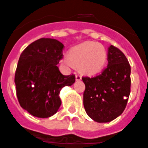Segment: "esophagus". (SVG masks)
Instances as JSON below:
<instances>
[{"label": "esophagus", "mask_w": 148, "mask_h": 148, "mask_svg": "<svg viewBox=\"0 0 148 148\" xmlns=\"http://www.w3.org/2000/svg\"><path fill=\"white\" fill-rule=\"evenodd\" d=\"M75 79H76V81H81L82 80V76L79 75V74H76L75 75Z\"/></svg>", "instance_id": "34e87169"}]
</instances>
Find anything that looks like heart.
I'll return each mask as SVG.
<instances>
[{"instance_id": "heart-1", "label": "heart", "mask_w": 148, "mask_h": 148, "mask_svg": "<svg viewBox=\"0 0 148 148\" xmlns=\"http://www.w3.org/2000/svg\"><path fill=\"white\" fill-rule=\"evenodd\" d=\"M108 61V52L103 45L96 42H84L73 47L63 63L68 66H76L81 73L94 75L104 68Z\"/></svg>"}]
</instances>
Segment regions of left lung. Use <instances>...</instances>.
<instances>
[{
    "mask_svg": "<svg viewBox=\"0 0 148 148\" xmlns=\"http://www.w3.org/2000/svg\"><path fill=\"white\" fill-rule=\"evenodd\" d=\"M108 65L99 75L83 77V103L86 113L97 122H109L121 115L130 94V67L124 53L108 48Z\"/></svg>",
    "mask_w": 148,
    "mask_h": 148,
    "instance_id": "8db88e82",
    "label": "left lung"
}]
</instances>
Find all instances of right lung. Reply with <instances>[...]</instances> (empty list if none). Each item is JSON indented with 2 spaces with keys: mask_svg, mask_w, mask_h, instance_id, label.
Masks as SVG:
<instances>
[{
  "mask_svg": "<svg viewBox=\"0 0 148 148\" xmlns=\"http://www.w3.org/2000/svg\"><path fill=\"white\" fill-rule=\"evenodd\" d=\"M63 47L56 39L40 38L20 55L15 74L16 95L20 106L34 117L45 119L56 113L60 90L75 82L74 74L63 75L58 68Z\"/></svg>",
  "mask_w": 148,
  "mask_h": 148,
  "instance_id": "right-lung-1",
  "label": "right lung"
}]
</instances>
